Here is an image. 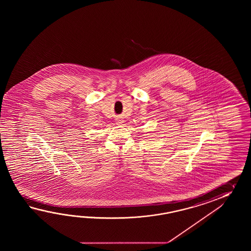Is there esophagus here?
<instances>
[{
    "label": "esophagus",
    "instance_id": "obj_1",
    "mask_svg": "<svg viewBox=\"0 0 251 251\" xmlns=\"http://www.w3.org/2000/svg\"><path fill=\"white\" fill-rule=\"evenodd\" d=\"M122 123H123V121H122L121 119H119V118H118V119H117V124H118V125H120V124Z\"/></svg>",
    "mask_w": 251,
    "mask_h": 251
}]
</instances>
